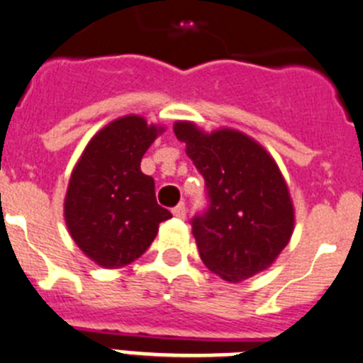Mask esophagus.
I'll list each match as a JSON object with an SVG mask.
<instances>
[{
  "label": "esophagus",
  "mask_w": 363,
  "mask_h": 363,
  "mask_svg": "<svg viewBox=\"0 0 363 363\" xmlns=\"http://www.w3.org/2000/svg\"><path fill=\"white\" fill-rule=\"evenodd\" d=\"M172 213H174V216H177V218H186V206L181 202V204L175 206V208L172 209Z\"/></svg>",
  "instance_id": "obj_1"
}]
</instances>
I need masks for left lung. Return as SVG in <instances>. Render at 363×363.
Returning a JSON list of instances; mask_svg holds the SVG:
<instances>
[{
    "label": "left lung",
    "mask_w": 363,
    "mask_h": 363,
    "mask_svg": "<svg viewBox=\"0 0 363 363\" xmlns=\"http://www.w3.org/2000/svg\"><path fill=\"white\" fill-rule=\"evenodd\" d=\"M174 132L208 188V211L191 220L204 265L229 283L272 267L296 225L289 184L272 155L236 128L204 132L177 121Z\"/></svg>",
    "instance_id": "left-lung-1"
}]
</instances>
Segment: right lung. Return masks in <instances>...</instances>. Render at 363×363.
Listing matches in <instances>:
<instances>
[{
	"instance_id": "add662e5",
	"label": "right lung",
	"mask_w": 363,
	"mask_h": 363,
	"mask_svg": "<svg viewBox=\"0 0 363 363\" xmlns=\"http://www.w3.org/2000/svg\"><path fill=\"white\" fill-rule=\"evenodd\" d=\"M161 125L127 114L91 138L71 172L64 199V220L73 242L91 262L121 269L138 259L154 242L159 223L172 218L155 201L150 175L141 159Z\"/></svg>"
}]
</instances>
